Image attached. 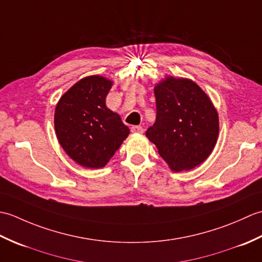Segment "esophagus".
<instances>
[{
    "mask_svg": "<svg viewBox=\"0 0 262 262\" xmlns=\"http://www.w3.org/2000/svg\"><path fill=\"white\" fill-rule=\"evenodd\" d=\"M132 132L135 133V134H143L144 128L141 127V126H133L132 127Z\"/></svg>",
    "mask_w": 262,
    "mask_h": 262,
    "instance_id": "esophagus-1",
    "label": "esophagus"
}]
</instances>
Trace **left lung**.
I'll return each instance as SVG.
<instances>
[{
  "label": "left lung",
  "mask_w": 262,
  "mask_h": 262,
  "mask_svg": "<svg viewBox=\"0 0 262 262\" xmlns=\"http://www.w3.org/2000/svg\"><path fill=\"white\" fill-rule=\"evenodd\" d=\"M157 120L146 136L172 171L203 163L219 137V115L209 97L188 79L166 76L154 86Z\"/></svg>",
  "instance_id": "obj_1"
}]
</instances>
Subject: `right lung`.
Segmentation results:
<instances>
[{"mask_svg":"<svg viewBox=\"0 0 262 262\" xmlns=\"http://www.w3.org/2000/svg\"><path fill=\"white\" fill-rule=\"evenodd\" d=\"M113 82L100 75L86 76L60 97L54 124L60 146L76 163L99 169L109 162L129 128L105 105Z\"/></svg>","mask_w":262,"mask_h":262,"instance_id":"1","label":"right lung"}]
</instances>
